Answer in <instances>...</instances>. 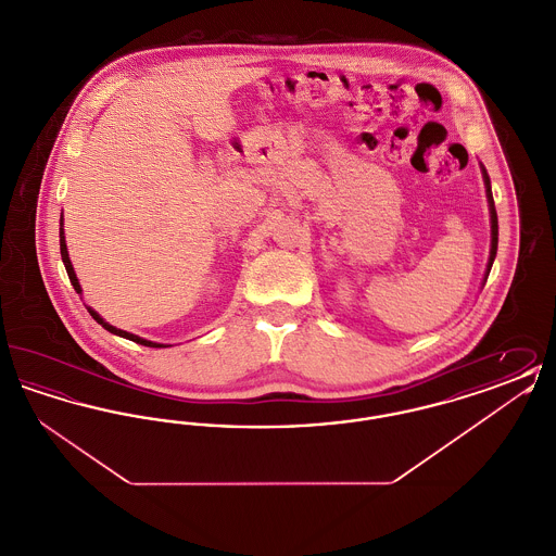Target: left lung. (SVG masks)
I'll return each mask as SVG.
<instances>
[{"label": "left lung", "mask_w": 556, "mask_h": 556, "mask_svg": "<svg viewBox=\"0 0 556 556\" xmlns=\"http://www.w3.org/2000/svg\"><path fill=\"white\" fill-rule=\"evenodd\" d=\"M483 170V181H485V193H488V202H490V216H492V248H490V263H488V275H490V268L492 263L496 258V250H498V216H496V208H494V198H492V189H490V177Z\"/></svg>", "instance_id": "8db88e82"}]
</instances>
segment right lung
I'll return each mask as SVG.
<instances>
[{
	"label": "right lung",
	"instance_id": "obj_1",
	"mask_svg": "<svg viewBox=\"0 0 556 556\" xmlns=\"http://www.w3.org/2000/svg\"><path fill=\"white\" fill-rule=\"evenodd\" d=\"M60 254H62V263L66 266V273H68V279H71V283H73V288L77 290V293H80L79 281H77V275H75V270H73V265H71V261H68V252H66V243H64V233L60 231ZM89 311V315L96 318L104 329H108L110 333H114V336H121V338H125V340H131L135 344L148 345V348H162V344H154V342H148V340H141V338H137V336H132V333H127V331H123V329H116V327H112V325H108L104 318L100 317L96 311H91V308H87Z\"/></svg>",
	"mask_w": 556,
	"mask_h": 556
}]
</instances>
